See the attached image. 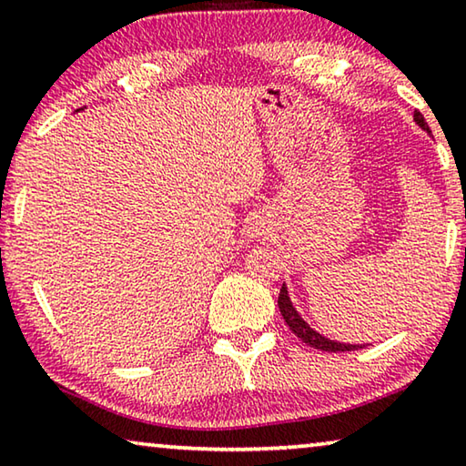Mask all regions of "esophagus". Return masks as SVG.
<instances>
[{"instance_id": "1", "label": "esophagus", "mask_w": 466, "mask_h": 466, "mask_svg": "<svg viewBox=\"0 0 466 466\" xmlns=\"http://www.w3.org/2000/svg\"><path fill=\"white\" fill-rule=\"evenodd\" d=\"M248 234L253 236V238H261V236H265V226L261 224V221H253V224H250Z\"/></svg>"}]
</instances>
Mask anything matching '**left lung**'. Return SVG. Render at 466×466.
Here are the masks:
<instances>
[{
  "mask_svg": "<svg viewBox=\"0 0 466 466\" xmlns=\"http://www.w3.org/2000/svg\"><path fill=\"white\" fill-rule=\"evenodd\" d=\"M415 122H417L419 127L423 128L425 132H431L430 127H427L423 114H420V112H415ZM278 307H279V313H282V317H284L286 326L290 328V329L294 331V334H297L307 346H311V349L326 350V352H346V350H359V349H363V346H365V344H344V342H336V339H329V338H326V336L317 334V331H315L311 326H309V323L299 315L297 309H294L290 297H288V288H286V284L282 286V290H279Z\"/></svg>",
  "mask_w": 466,
  "mask_h": 466,
  "instance_id": "left-lung-1",
  "label": "left lung"
}]
</instances>
